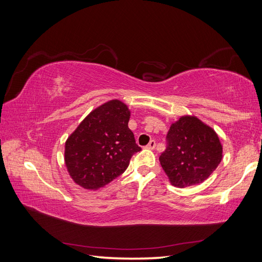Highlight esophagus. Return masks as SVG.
Segmentation results:
<instances>
[{
  "label": "esophagus",
  "instance_id": "obj_1",
  "mask_svg": "<svg viewBox=\"0 0 262 262\" xmlns=\"http://www.w3.org/2000/svg\"><path fill=\"white\" fill-rule=\"evenodd\" d=\"M155 146H156V142H155L154 140H152V141H149V143L146 145V148H148V149H154Z\"/></svg>",
  "mask_w": 262,
  "mask_h": 262
}]
</instances>
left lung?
Listing matches in <instances>:
<instances>
[{"label": "left lung", "instance_id": "obj_1", "mask_svg": "<svg viewBox=\"0 0 262 262\" xmlns=\"http://www.w3.org/2000/svg\"><path fill=\"white\" fill-rule=\"evenodd\" d=\"M166 139L160 163L170 184L178 188L208 179L223 157L216 132L194 116H182L171 123Z\"/></svg>", "mask_w": 262, "mask_h": 262}]
</instances>
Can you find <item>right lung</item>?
Listing matches in <instances>:
<instances>
[{
  "label": "right lung",
  "instance_id": "right-lung-1",
  "mask_svg": "<svg viewBox=\"0 0 262 262\" xmlns=\"http://www.w3.org/2000/svg\"><path fill=\"white\" fill-rule=\"evenodd\" d=\"M130 110L119 99L94 109L66 142L64 162L71 178L87 190L105 187L126 169L140 152L129 129Z\"/></svg>",
  "mask_w": 262,
  "mask_h": 262
}]
</instances>
